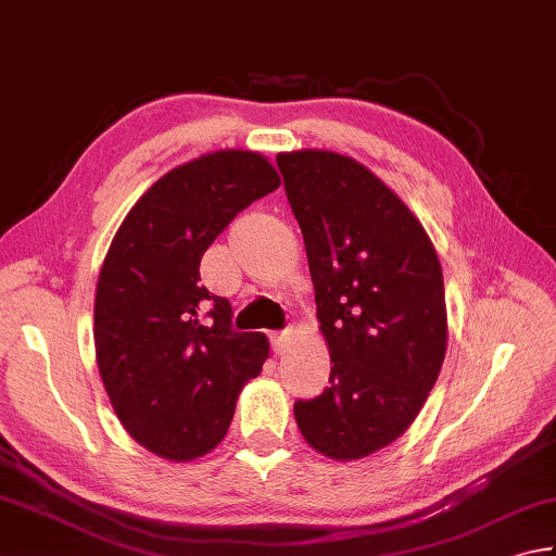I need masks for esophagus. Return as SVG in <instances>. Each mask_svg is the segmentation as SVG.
Listing matches in <instances>:
<instances>
[{"label":"esophagus","mask_w":556,"mask_h":556,"mask_svg":"<svg viewBox=\"0 0 556 556\" xmlns=\"http://www.w3.org/2000/svg\"><path fill=\"white\" fill-rule=\"evenodd\" d=\"M270 343H274V351H276L278 355H282V353H286V351L290 349L292 339H290V333H274V337H270Z\"/></svg>","instance_id":"esophagus-1"}]
</instances>
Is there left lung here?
Segmentation results:
<instances>
[{"label":"left lung","mask_w":556,"mask_h":556,"mask_svg":"<svg viewBox=\"0 0 556 556\" xmlns=\"http://www.w3.org/2000/svg\"><path fill=\"white\" fill-rule=\"evenodd\" d=\"M276 162L331 355V384L295 404V421L309 447L351 463L394 443L433 390L447 349L443 268L418 217L353 156Z\"/></svg>","instance_id":"obj_1"}]
</instances>
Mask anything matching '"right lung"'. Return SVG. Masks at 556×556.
<instances>
[{
    "instance_id": "1",
    "label": "right lung",
    "mask_w": 556,
    "mask_h": 556,
    "mask_svg": "<svg viewBox=\"0 0 556 556\" xmlns=\"http://www.w3.org/2000/svg\"><path fill=\"white\" fill-rule=\"evenodd\" d=\"M278 186L264 154H203L154 181L106 251L93 300L99 375L125 431L156 457L211 453L264 368L268 339L232 331L229 302L201 286V258Z\"/></svg>"
}]
</instances>
